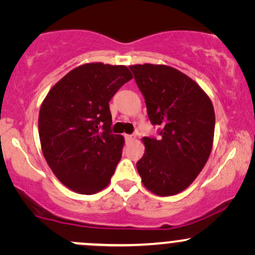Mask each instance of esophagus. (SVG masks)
I'll return each instance as SVG.
<instances>
[{"label": "esophagus", "mask_w": 255, "mask_h": 255, "mask_svg": "<svg viewBox=\"0 0 255 255\" xmlns=\"http://www.w3.org/2000/svg\"><path fill=\"white\" fill-rule=\"evenodd\" d=\"M125 137H126V140H127L128 142H130V141H133L134 139H135V136L134 135H128V134H126L125 135Z\"/></svg>", "instance_id": "esophagus-1"}]
</instances>
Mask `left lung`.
<instances>
[{
	"label": "left lung",
	"instance_id": "left-lung-1",
	"mask_svg": "<svg viewBox=\"0 0 255 255\" xmlns=\"http://www.w3.org/2000/svg\"><path fill=\"white\" fill-rule=\"evenodd\" d=\"M159 139L142 137L136 163L146 189L169 197L184 191L203 170L215 135V109L207 93L188 75L165 64L129 66Z\"/></svg>",
	"mask_w": 255,
	"mask_h": 255
}]
</instances>
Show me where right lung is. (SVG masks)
<instances>
[{"label":"right lung","instance_id":"obj_1","mask_svg":"<svg viewBox=\"0 0 255 255\" xmlns=\"http://www.w3.org/2000/svg\"><path fill=\"white\" fill-rule=\"evenodd\" d=\"M133 78L126 66L85 63L58 80L39 109L40 147L55 176L79 194L110 183L125 137L110 131L109 102Z\"/></svg>","mask_w":255,"mask_h":255}]
</instances>
